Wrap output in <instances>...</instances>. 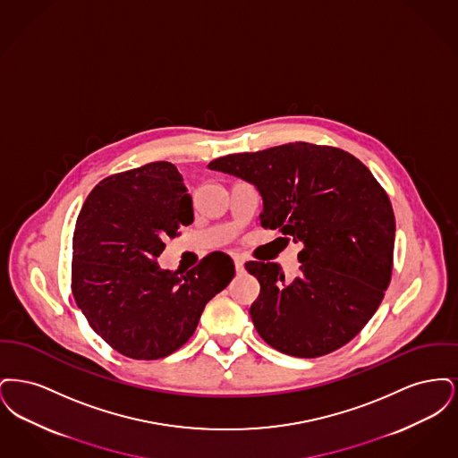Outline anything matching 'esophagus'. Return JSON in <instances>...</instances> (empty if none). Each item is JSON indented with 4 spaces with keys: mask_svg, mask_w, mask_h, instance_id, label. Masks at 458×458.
<instances>
[{
    "mask_svg": "<svg viewBox=\"0 0 458 458\" xmlns=\"http://www.w3.org/2000/svg\"><path fill=\"white\" fill-rule=\"evenodd\" d=\"M233 262H235V269H237V273H242V271H243V258L235 256V258H233Z\"/></svg>",
    "mask_w": 458,
    "mask_h": 458,
    "instance_id": "34e87169",
    "label": "esophagus"
}]
</instances>
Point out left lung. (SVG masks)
Wrapping results in <instances>:
<instances>
[{"instance_id":"1","label":"left lung","mask_w":458,"mask_h":458,"mask_svg":"<svg viewBox=\"0 0 458 458\" xmlns=\"http://www.w3.org/2000/svg\"><path fill=\"white\" fill-rule=\"evenodd\" d=\"M208 168L254 183L262 228L304 243L293 278L278 264L245 262L261 284L250 318L262 340L302 359L349 344L392 280L394 215L369 168L344 149L309 142L228 154Z\"/></svg>"}]
</instances>
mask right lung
<instances>
[{"label": "right lung", "instance_id": "1", "mask_svg": "<svg viewBox=\"0 0 458 458\" xmlns=\"http://www.w3.org/2000/svg\"><path fill=\"white\" fill-rule=\"evenodd\" d=\"M192 221V199L168 161L111 174L90 191L73 232L72 293L118 353L135 360L174 353L232 282L235 266L225 252L208 254L185 273L159 269L165 242Z\"/></svg>", "mask_w": 458, "mask_h": 458}]
</instances>
